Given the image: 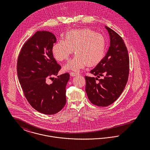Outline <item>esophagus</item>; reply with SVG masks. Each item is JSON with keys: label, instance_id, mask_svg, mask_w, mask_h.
<instances>
[{"label": "esophagus", "instance_id": "esophagus-1", "mask_svg": "<svg viewBox=\"0 0 150 150\" xmlns=\"http://www.w3.org/2000/svg\"><path fill=\"white\" fill-rule=\"evenodd\" d=\"M79 74H78V73H74V72H72V71H71V72L70 73V75L71 77L76 76L79 75Z\"/></svg>", "mask_w": 150, "mask_h": 150}]
</instances>
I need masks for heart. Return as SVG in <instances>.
I'll return each mask as SVG.
<instances>
[{
  "mask_svg": "<svg viewBox=\"0 0 150 150\" xmlns=\"http://www.w3.org/2000/svg\"><path fill=\"white\" fill-rule=\"evenodd\" d=\"M106 40L103 35L88 29L71 30L65 34L64 40H59L52 47V53L59 61L69 59L73 53L75 57L64 67L65 69L78 71L86 65L99 64L103 59Z\"/></svg>",
  "mask_w": 150,
  "mask_h": 150,
  "instance_id": "b5f03b06",
  "label": "heart"
}]
</instances>
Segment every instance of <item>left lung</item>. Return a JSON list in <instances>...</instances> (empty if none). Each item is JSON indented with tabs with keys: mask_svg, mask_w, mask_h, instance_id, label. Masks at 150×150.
Wrapping results in <instances>:
<instances>
[{
	"mask_svg": "<svg viewBox=\"0 0 150 150\" xmlns=\"http://www.w3.org/2000/svg\"><path fill=\"white\" fill-rule=\"evenodd\" d=\"M110 38V46L106 56L90 73L97 77L86 76V91L90 102L98 106L106 107L114 103L122 93L129 73L128 51L122 38L105 26ZM101 76L103 78L98 79Z\"/></svg>",
	"mask_w": 150,
	"mask_h": 150,
	"instance_id": "left-lung-1",
	"label": "left lung"
}]
</instances>
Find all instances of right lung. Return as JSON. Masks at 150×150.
I'll return each mask as SVG.
<instances>
[{
    "mask_svg": "<svg viewBox=\"0 0 150 150\" xmlns=\"http://www.w3.org/2000/svg\"><path fill=\"white\" fill-rule=\"evenodd\" d=\"M55 35L48 31H38L23 45L18 57L17 70L24 96L36 111L47 115L61 111L66 102V86L69 73L57 76L61 69L54 58ZM52 79L51 84H47Z\"/></svg>",
    "mask_w": 150,
    "mask_h": 150,
    "instance_id": "right-lung-1",
    "label": "right lung"
}]
</instances>
